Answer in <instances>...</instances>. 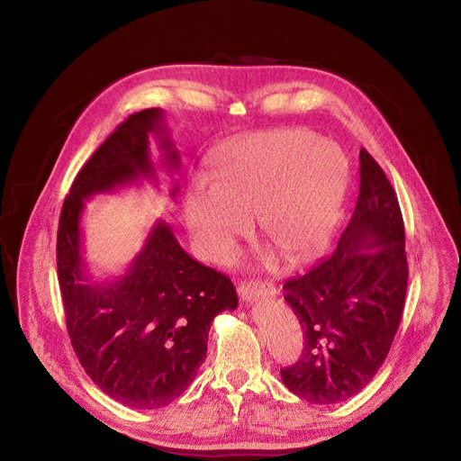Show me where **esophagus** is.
Returning a JSON list of instances; mask_svg holds the SVG:
<instances>
[{
    "instance_id": "34e87169",
    "label": "esophagus",
    "mask_w": 461,
    "mask_h": 461,
    "mask_svg": "<svg viewBox=\"0 0 461 461\" xmlns=\"http://www.w3.org/2000/svg\"><path fill=\"white\" fill-rule=\"evenodd\" d=\"M276 289L272 284H240L239 285V296L242 298L244 303H252L256 300V296H274Z\"/></svg>"
}]
</instances>
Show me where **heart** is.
Wrapping results in <instances>:
<instances>
[{
	"label": "heart",
	"mask_w": 461,
	"mask_h": 461,
	"mask_svg": "<svg viewBox=\"0 0 461 461\" xmlns=\"http://www.w3.org/2000/svg\"><path fill=\"white\" fill-rule=\"evenodd\" d=\"M214 181L196 179L183 205L198 250L230 259L258 217L287 261L319 256L337 228L350 183L345 151L305 130L252 133L212 156Z\"/></svg>",
	"instance_id": "obj_1"
}]
</instances>
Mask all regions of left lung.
I'll use <instances>...</instances> for the list:
<instances>
[{
  "mask_svg": "<svg viewBox=\"0 0 461 461\" xmlns=\"http://www.w3.org/2000/svg\"><path fill=\"white\" fill-rule=\"evenodd\" d=\"M408 261L402 212L380 165L359 151V194L328 259L284 285L303 330L302 357L282 382L310 404H337L369 384L404 310Z\"/></svg>",
  "mask_w": 461,
  "mask_h": 461,
  "instance_id": "left-lung-1",
  "label": "left lung"
}]
</instances>
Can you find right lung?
Here are the masks:
<instances>
[{"instance_id":"right-lung-1","label":"right lung","mask_w":461,"mask_h":461,"mask_svg":"<svg viewBox=\"0 0 461 461\" xmlns=\"http://www.w3.org/2000/svg\"><path fill=\"white\" fill-rule=\"evenodd\" d=\"M151 139L174 177L181 163L165 111L133 113L79 170L57 233L59 285L72 347L92 382L135 410L168 406L193 384L207 356L212 319L239 303L228 276L191 258L161 219L124 272L113 278L90 272L81 226L85 202L144 181L159 185ZM177 189L174 179L170 198Z\"/></svg>"}]
</instances>
